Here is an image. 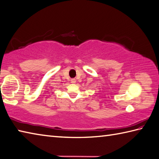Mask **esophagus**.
<instances>
[{"label":"esophagus","instance_id":"34e87169","mask_svg":"<svg viewBox=\"0 0 159 159\" xmlns=\"http://www.w3.org/2000/svg\"><path fill=\"white\" fill-rule=\"evenodd\" d=\"M76 82V79H71V83H75Z\"/></svg>","mask_w":159,"mask_h":159}]
</instances>
